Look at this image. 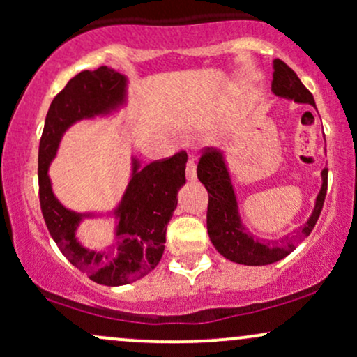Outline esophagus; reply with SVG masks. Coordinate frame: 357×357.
Returning a JSON list of instances; mask_svg holds the SVG:
<instances>
[{
  "label": "esophagus",
  "mask_w": 357,
  "mask_h": 357,
  "mask_svg": "<svg viewBox=\"0 0 357 357\" xmlns=\"http://www.w3.org/2000/svg\"><path fill=\"white\" fill-rule=\"evenodd\" d=\"M186 178H188V181H195L196 179V165L191 158L188 159V162H186Z\"/></svg>",
  "instance_id": "34e87169"
}]
</instances>
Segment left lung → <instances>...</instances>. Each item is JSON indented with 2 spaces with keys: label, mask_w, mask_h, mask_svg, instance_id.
Here are the masks:
<instances>
[{
  "label": "left lung",
  "mask_w": 357,
  "mask_h": 357,
  "mask_svg": "<svg viewBox=\"0 0 357 357\" xmlns=\"http://www.w3.org/2000/svg\"><path fill=\"white\" fill-rule=\"evenodd\" d=\"M272 92L277 97L292 99L298 104H310L315 107L312 93L304 87L297 73L278 59L273 60ZM196 173H198V179L204 184L208 196H210L206 228L211 243L228 260L241 265H253V267L282 260L296 250L298 241L310 235L322 211L327 192V167H324L321 173L322 186L317 198H315L314 211L296 238H285L280 243L278 241H258L241 225L238 203H236V196L233 191L231 178L228 173L223 153H220L218 149H213V147H206L199 158Z\"/></svg>",
  "instance_id": "8db88e82"
}]
</instances>
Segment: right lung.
I'll list each match as a JSON object with an SVG mask.
<instances>
[{
  "label": "right lung",
  "instance_id": "right-lung-1",
  "mask_svg": "<svg viewBox=\"0 0 357 357\" xmlns=\"http://www.w3.org/2000/svg\"><path fill=\"white\" fill-rule=\"evenodd\" d=\"M127 79L109 67L84 70L68 80L48 109L38 149L40 206L52 238L60 252L100 285H126L147 275L161 260L166 228L178 206V191L186 183L188 154L179 151L141 167L132 159V178L114 215L119 223L116 243L109 252L82 247L75 231L82 215L67 210L52 191L48 166L65 130L77 121L107 116L126 102Z\"/></svg>",
  "mask_w": 357,
  "mask_h": 357
}]
</instances>
